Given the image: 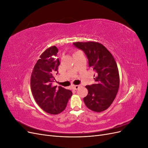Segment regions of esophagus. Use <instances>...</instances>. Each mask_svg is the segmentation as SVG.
<instances>
[{
    "label": "esophagus",
    "instance_id": "obj_1",
    "mask_svg": "<svg viewBox=\"0 0 148 148\" xmlns=\"http://www.w3.org/2000/svg\"><path fill=\"white\" fill-rule=\"evenodd\" d=\"M80 87H81V85H75V86H73V88L74 90H77V89Z\"/></svg>",
    "mask_w": 148,
    "mask_h": 148
}]
</instances>
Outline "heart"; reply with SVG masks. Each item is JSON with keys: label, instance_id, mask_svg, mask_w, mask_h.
<instances>
[{"label": "heart", "instance_id": "b5f03b06", "mask_svg": "<svg viewBox=\"0 0 148 148\" xmlns=\"http://www.w3.org/2000/svg\"><path fill=\"white\" fill-rule=\"evenodd\" d=\"M76 52H75V53H76Z\"/></svg>", "mask_w": 148, "mask_h": 148}]
</instances>
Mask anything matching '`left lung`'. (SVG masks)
Masks as SVG:
<instances>
[{"instance_id": "1", "label": "left lung", "mask_w": 148, "mask_h": 148, "mask_svg": "<svg viewBox=\"0 0 148 148\" xmlns=\"http://www.w3.org/2000/svg\"><path fill=\"white\" fill-rule=\"evenodd\" d=\"M74 46L86 55L89 66L96 71L95 84L86 86L88 95L83 98L88 109L101 112L110 107L118 92L120 77L117 63L112 53L97 42H75Z\"/></svg>"}]
</instances>
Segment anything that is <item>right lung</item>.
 Here are the masks:
<instances>
[{"mask_svg":"<svg viewBox=\"0 0 148 148\" xmlns=\"http://www.w3.org/2000/svg\"><path fill=\"white\" fill-rule=\"evenodd\" d=\"M58 49L51 46L41 53L31 76V88L38 106L50 114H59L63 111L72 96V92L62 86H52L53 74L58 72L59 60L56 59Z\"/></svg>","mask_w":148,"mask_h":148,"instance_id":"add662e5","label":"right lung"}]
</instances>
